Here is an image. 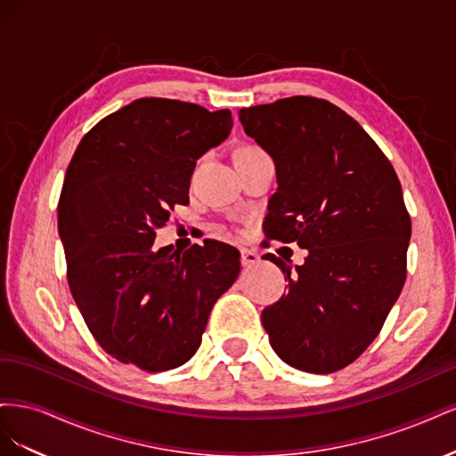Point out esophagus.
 Here are the masks:
<instances>
[{"label": "esophagus", "instance_id": "1", "mask_svg": "<svg viewBox=\"0 0 456 456\" xmlns=\"http://www.w3.org/2000/svg\"><path fill=\"white\" fill-rule=\"evenodd\" d=\"M240 253H241V266L249 268V266L258 265V255H256L255 251H251V249H241Z\"/></svg>", "mask_w": 456, "mask_h": 456}]
</instances>
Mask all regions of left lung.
Listing matches in <instances>:
<instances>
[{"mask_svg": "<svg viewBox=\"0 0 456 456\" xmlns=\"http://www.w3.org/2000/svg\"><path fill=\"white\" fill-rule=\"evenodd\" d=\"M245 133L275 163L270 240L308 249L275 255L289 291L262 310L270 346L298 370L327 375L377 338L407 275L411 218L392 163L344 110L289 96L240 110Z\"/></svg>", "mask_w": 456, "mask_h": 456, "instance_id": "obj_1", "label": "left lung"}]
</instances>
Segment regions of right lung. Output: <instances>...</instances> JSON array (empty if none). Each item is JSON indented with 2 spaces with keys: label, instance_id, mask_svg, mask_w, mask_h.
<instances>
[{
  "label": "right lung",
  "instance_id": "add662e5",
  "mask_svg": "<svg viewBox=\"0 0 456 456\" xmlns=\"http://www.w3.org/2000/svg\"><path fill=\"white\" fill-rule=\"evenodd\" d=\"M230 110L139 99L81 139L59 201L68 285L101 348L150 372L194 355L211 308L240 273V253L207 240L154 249L156 228L188 201L196 161L228 139Z\"/></svg>",
  "mask_w": 456,
  "mask_h": 456
}]
</instances>
